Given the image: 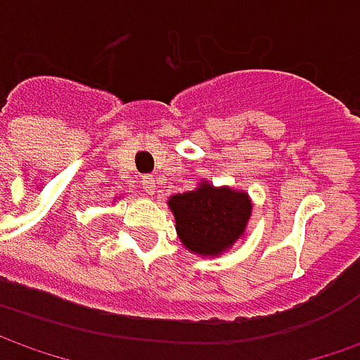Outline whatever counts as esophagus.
<instances>
[{
	"mask_svg": "<svg viewBox=\"0 0 360 360\" xmlns=\"http://www.w3.org/2000/svg\"><path fill=\"white\" fill-rule=\"evenodd\" d=\"M142 186H144V190L148 194H154V192H156V180H154L152 176H144V178H142Z\"/></svg>",
	"mask_w": 360,
	"mask_h": 360,
	"instance_id": "esophagus-1",
	"label": "esophagus"
}]
</instances>
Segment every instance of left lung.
I'll list each match as a JSON object with an SVG mask.
<instances>
[{"mask_svg": "<svg viewBox=\"0 0 360 360\" xmlns=\"http://www.w3.org/2000/svg\"><path fill=\"white\" fill-rule=\"evenodd\" d=\"M176 230L184 246L196 255H220L232 246L250 218L248 194L230 188H200L170 198Z\"/></svg>", "mask_w": 360, "mask_h": 360, "instance_id": "1", "label": "left lung"}]
</instances>
